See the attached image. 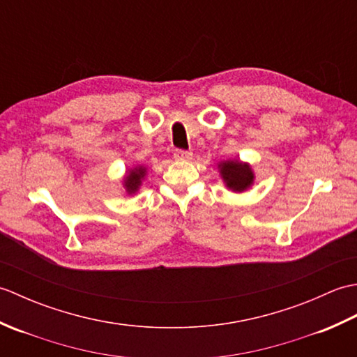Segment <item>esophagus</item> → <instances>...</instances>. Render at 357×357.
<instances>
[{
    "label": "esophagus",
    "mask_w": 357,
    "mask_h": 357,
    "mask_svg": "<svg viewBox=\"0 0 357 357\" xmlns=\"http://www.w3.org/2000/svg\"><path fill=\"white\" fill-rule=\"evenodd\" d=\"M174 159H178V161H188V159H192V151L188 150H176L174 151Z\"/></svg>",
    "instance_id": "1"
}]
</instances>
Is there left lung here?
<instances>
[{
	"label": "left lung",
	"instance_id": "8db88e82",
	"mask_svg": "<svg viewBox=\"0 0 357 357\" xmlns=\"http://www.w3.org/2000/svg\"><path fill=\"white\" fill-rule=\"evenodd\" d=\"M218 167L225 185L230 190L241 193L247 190L248 187H252L255 181V173L248 164L241 162L239 159H230V161H224Z\"/></svg>",
	"mask_w": 357,
	"mask_h": 357
}]
</instances>
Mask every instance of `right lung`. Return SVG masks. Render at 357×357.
<instances>
[{
	"mask_svg": "<svg viewBox=\"0 0 357 357\" xmlns=\"http://www.w3.org/2000/svg\"><path fill=\"white\" fill-rule=\"evenodd\" d=\"M146 173H147V169L142 165H136L133 169L128 170L127 176L124 178V188L128 195H133L138 192L142 179L146 176Z\"/></svg>",
	"mask_w": 357,
	"mask_h": 357,
	"instance_id": "obj_1",
	"label": "right lung"
}]
</instances>
